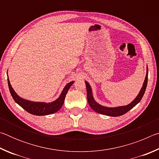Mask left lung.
I'll list each match as a JSON object with an SVG mask.
<instances>
[{
    "mask_svg": "<svg viewBox=\"0 0 159 159\" xmlns=\"http://www.w3.org/2000/svg\"><path fill=\"white\" fill-rule=\"evenodd\" d=\"M147 80H148V67H147V74L146 77H145L144 81L143 83V85L141 88L140 91L138 94V95L136 97V98L134 100L130 103L128 105L125 106H121V107H104L100 104H98L93 96V92H92V88H91L90 85H89L87 81H85V85H86V89H87V98L88 102L89 104L90 107L92 108L94 111H96L99 114L109 116H119L125 114V113H127L128 111H130L131 109H133V107L137 105L142 98L146 90V88L147 85Z\"/></svg>",
    "mask_w": 159,
    "mask_h": 159,
    "instance_id": "left-lung-1",
    "label": "left lung"
}]
</instances>
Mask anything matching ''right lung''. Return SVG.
I'll return each instance as SVG.
<instances>
[{"mask_svg":"<svg viewBox=\"0 0 159 159\" xmlns=\"http://www.w3.org/2000/svg\"><path fill=\"white\" fill-rule=\"evenodd\" d=\"M74 83V81L69 83L64 88L62 92L60 94V97H59L56 100L52 102H50V103H45V102H31L20 98V97L15 92L14 89H13L11 86V84H10L9 79L7 78V83H8L10 92L16 103L18 104L19 105L22 107V108L26 110L27 112L36 116L49 115L54 114V113L59 111L63 105L64 99H65L67 92H68L70 87H71Z\"/></svg>","mask_w":159,"mask_h":159,"instance_id":"obj_1","label":"right lung"}]
</instances>
